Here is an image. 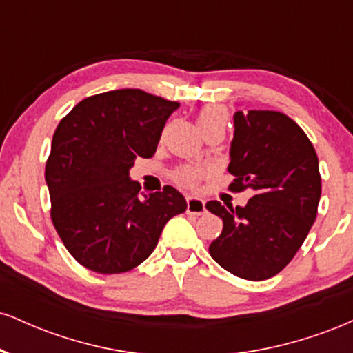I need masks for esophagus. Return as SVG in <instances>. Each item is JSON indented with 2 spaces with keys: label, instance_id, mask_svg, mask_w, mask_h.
<instances>
[{
  "label": "esophagus",
  "instance_id": "34e87169",
  "mask_svg": "<svg viewBox=\"0 0 353 353\" xmlns=\"http://www.w3.org/2000/svg\"><path fill=\"white\" fill-rule=\"evenodd\" d=\"M188 212L194 214V216H201L205 212V202L201 197L188 196Z\"/></svg>",
  "mask_w": 353,
  "mask_h": 353
}]
</instances>
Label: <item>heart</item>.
<instances>
[{
    "label": "heart",
    "mask_w": 353,
    "mask_h": 353,
    "mask_svg": "<svg viewBox=\"0 0 353 353\" xmlns=\"http://www.w3.org/2000/svg\"><path fill=\"white\" fill-rule=\"evenodd\" d=\"M197 121H199L201 129L216 124L225 125L228 124V109L222 106H205L197 114ZM204 174L205 171L201 168H184L174 174V179L179 182L181 185H185V188H194Z\"/></svg>",
    "instance_id": "obj_1"
}]
</instances>
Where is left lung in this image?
Returning a JSON list of instances; mask_svg holds the SVG:
<instances>
[{
    "label": "left lung",
    "mask_w": 353,
    "mask_h": 353,
    "mask_svg": "<svg viewBox=\"0 0 353 353\" xmlns=\"http://www.w3.org/2000/svg\"><path fill=\"white\" fill-rule=\"evenodd\" d=\"M228 171L230 190L250 189L244 208L209 201L224 222L210 257L245 281H265L289 264L317 217L319 159L301 125L277 111H237Z\"/></svg>",
    "instance_id": "obj_1"
}]
</instances>
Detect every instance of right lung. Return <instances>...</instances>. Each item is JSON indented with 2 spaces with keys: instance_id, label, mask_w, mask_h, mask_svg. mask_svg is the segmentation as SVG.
<instances>
[{
  "instance_id": "obj_1",
  "label": "right lung",
  "mask_w": 353,
  "mask_h": 353,
  "mask_svg": "<svg viewBox=\"0 0 353 353\" xmlns=\"http://www.w3.org/2000/svg\"><path fill=\"white\" fill-rule=\"evenodd\" d=\"M177 108L141 89H116L83 99L59 121L44 171L51 221L68 252L92 272L134 269L165 222L188 209L171 185L145 196L129 179L136 157L156 152Z\"/></svg>"
}]
</instances>
